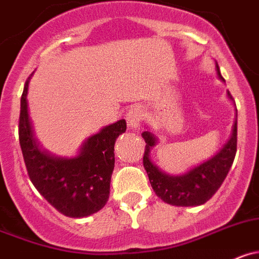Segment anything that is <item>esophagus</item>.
<instances>
[{
	"label": "esophagus",
	"mask_w": 259,
	"mask_h": 259,
	"mask_svg": "<svg viewBox=\"0 0 259 259\" xmlns=\"http://www.w3.org/2000/svg\"><path fill=\"white\" fill-rule=\"evenodd\" d=\"M144 112L141 108L139 107H132L131 109L128 110L127 115H125V120H127V125L130 128H137L141 124L142 119H144Z\"/></svg>",
	"instance_id": "1"
}]
</instances>
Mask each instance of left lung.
Masks as SVG:
<instances>
[{
  "label": "left lung",
  "instance_id": "left-lung-1",
  "mask_svg": "<svg viewBox=\"0 0 259 259\" xmlns=\"http://www.w3.org/2000/svg\"><path fill=\"white\" fill-rule=\"evenodd\" d=\"M216 72L221 81H225L221 76L218 63H216ZM228 97L229 99L233 100L229 91ZM236 117L238 113L235 114V122L233 124L230 137L223 149L216 152L212 157L179 176L164 173L151 161L150 152L156 145L157 139L149 131L142 134V137L146 142L144 154L145 170L149 176L152 189L159 198L169 205L189 207V206L203 205L216 193L228 176L236 154V128H238Z\"/></svg>",
  "mask_w": 259,
  "mask_h": 259
}]
</instances>
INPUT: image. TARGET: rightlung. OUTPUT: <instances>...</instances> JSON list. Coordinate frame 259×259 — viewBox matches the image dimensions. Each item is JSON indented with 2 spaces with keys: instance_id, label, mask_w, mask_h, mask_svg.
<instances>
[{
  "instance_id": "add662e5",
  "label": "right lung",
  "mask_w": 259,
  "mask_h": 259,
  "mask_svg": "<svg viewBox=\"0 0 259 259\" xmlns=\"http://www.w3.org/2000/svg\"><path fill=\"white\" fill-rule=\"evenodd\" d=\"M28 78L21 95L19 140L29 178L39 193L68 218H88L105 206L114 169V144L125 132L124 119L89 136L73 156L44 150L35 139L28 113Z\"/></svg>"
}]
</instances>
